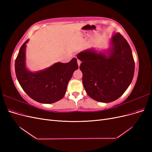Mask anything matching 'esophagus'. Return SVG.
Here are the masks:
<instances>
[{
    "mask_svg": "<svg viewBox=\"0 0 152 152\" xmlns=\"http://www.w3.org/2000/svg\"><path fill=\"white\" fill-rule=\"evenodd\" d=\"M77 63H78V66H80V63H81L80 60H79V59H77Z\"/></svg>",
    "mask_w": 152,
    "mask_h": 152,
    "instance_id": "34e87169",
    "label": "esophagus"
}]
</instances>
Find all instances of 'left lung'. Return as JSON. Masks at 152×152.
<instances>
[{"instance_id": "obj_1", "label": "left lung", "mask_w": 152, "mask_h": 152, "mask_svg": "<svg viewBox=\"0 0 152 152\" xmlns=\"http://www.w3.org/2000/svg\"><path fill=\"white\" fill-rule=\"evenodd\" d=\"M108 56L93 49L77 54L82 61V82L87 94L99 102L110 103L124 93L134 73V61L127 40L120 34H114Z\"/></svg>"}]
</instances>
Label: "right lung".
<instances>
[{"label":"right lung","mask_w":152,"mask_h":152,"mask_svg":"<svg viewBox=\"0 0 152 152\" xmlns=\"http://www.w3.org/2000/svg\"><path fill=\"white\" fill-rule=\"evenodd\" d=\"M22 45L15 61V72L22 89L30 97L41 103H53L63 98L69 80L77 70V60L73 58L66 63H56L43 70L29 71L26 67V44Z\"/></svg>","instance_id":"1"}]
</instances>
